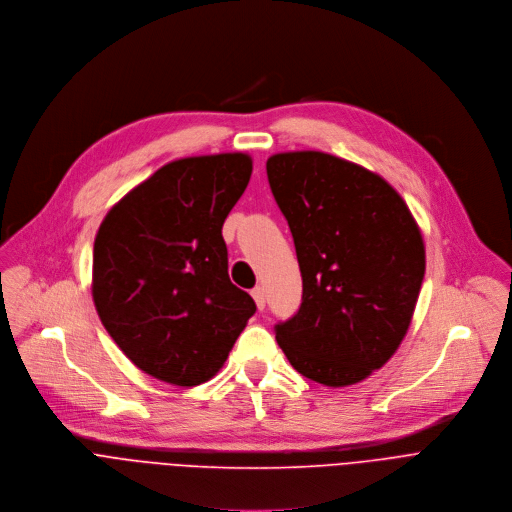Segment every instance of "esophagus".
<instances>
[{
    "label": "esophagus",
    "mask_w": 512,
    "mask_h": 512,
    "mask_svg": "<svg viewBox=\"0 0 512 512\" xmlns=\"http://www.w3.org/2000/svg\"><path fill=\"white\" fill-rule=\"evenodd\" d=\"M252 298L256 300L258 309L264 311V306H266V290H264V286H256V288L252 290Z\"/></svg>",
    "instance_id": "1"
}]
</instances>
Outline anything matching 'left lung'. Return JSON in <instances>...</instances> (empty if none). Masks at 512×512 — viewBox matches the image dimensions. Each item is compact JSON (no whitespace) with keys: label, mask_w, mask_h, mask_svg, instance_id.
Segmentation results:
<instances>
[{"label":"left lung","mask_w":512,"mask_h":512,"mask_svg":"<svg viewBox=\"0 0 512 512\" xmlns=\"http://www.w3.org/2000/svg\"><path fill=\"white\" fill-rule=\"evenodd\" d=\"M302 276L298 313L274 327L290 365L329 387L367 379L410 329L426 272L422 232L377 173L321 151L266 161Z\"/></svg>","instance_id":"left-lung-1"}]
</instances>
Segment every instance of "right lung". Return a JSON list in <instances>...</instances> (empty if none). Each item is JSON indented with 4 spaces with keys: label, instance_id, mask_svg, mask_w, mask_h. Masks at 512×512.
I'll list each match as a JSON object with an SVG mask.
<instances>
[{
    "label": "right lung",
    "instance_id": "1",
    "mask_svg": "<svg viewBox=\"0 0 512 512\" xmlns=\"http://www.w3.org/2000/svg\"><path fill=\"white\" fill-rule=\"evenodd\" d=\"M250 175L246 153L171 161L117 201L96 232V313L121 351L159 381L212 379L256 313L228 276L222 238Z\"/></svg>",
    "mask_w": 512,
    "mask_h": 512
}]
</instances>
